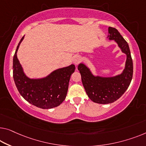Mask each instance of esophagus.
Returning <instances> with one entry per match:
<instances>
[{
	"label": "esophagus",
	"mask_w": 146,
	"mask_h": 146,
	"mask_svg": "<svg viewBox=\"0 0 146 146\" xmlns=\"http://www.w3.org/2000/svg\"><path fill=\"white\" fill-rule=\"evenodd\" d=\"M81 61V57L80 56H76L75 58H74L73 60V63L75 65H78Z\"/></svg>",
	"instance_id": "esophagus-1"
}]
</instances>
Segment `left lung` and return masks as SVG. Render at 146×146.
I'll use <instances>...</instances> for the list:
<instances>
[{"label": "left lung", "mask_w": 146, "mask_h": 146, "mask_svg": "<svg viewBox=\"0 0 146 146\" xmlns=\"http://www.w3.org/2000/svg\"><path fill=\"white\" fill-rule=\"evenodd\" d=\"M108 31L109 39L115 40L122 52L127 54L123 72L113 77H95L84 64L78 66L82 84L88 98L95 103L101 104L113 103L121 97L129 88L133 75V63L127 42L115 28L110 27Z\"/></svg>", "instance_id": "1"}]
</instances>
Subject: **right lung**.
Listing matches in <instances>:
<instances>
[{
	"instance_id": "1",
	"label": "right lung",
	"mask_w": 146,
	"mask_h": 146,
	"mask_svg": "<svg viewBox=\"0 0 146 146\" xmlns=\"http://www.w3.org/2000/svg\"><path fill=\"white\" fill-rule=\"evenodd\" d=\"M23 37L19 41L13 58V77L17 90L26 101L36 107L42 109L57 107L66 99L69 80L75 66L72 64L58 69L43 79H29L23 73L17 58V51Z\"/></svg>"
}]
</instances>
